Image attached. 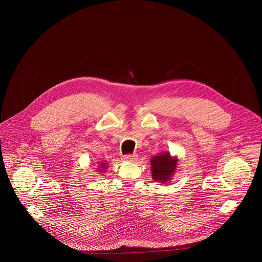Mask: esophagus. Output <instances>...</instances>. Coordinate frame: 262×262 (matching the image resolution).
Instances as JSON below:
<instances>
[{
    "instance_id": "1",
    "label": "esophagus",
    "mask_w": 262,
    "mask_h": 262,
    "mask_svg": "<svg viewBox=\"0 0 262 262\" xmlns=\"http://www.w3.org/2000/svg\"><path fill=\"white\" fill-rule=\"evenodd\" d=\"M137 157H138L137 154H128V155H125V156H124V159L127 160V161L134 162V161L137 160Z\"/></svg>"
}]
</instances>
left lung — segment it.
Here are the masks:
<instances>
[{"mask_svg": "<svg viewBox=\"0 0 262 262\" xmlns=\"http://www.w3.org/2000/svg\"><path fill=\"white\" fill-rule=\"evenodd\" d=\"M152 179L157 183H166L171 180L177 165L178 158L172 157L169 152H163L156 156H153L150 161Z\"/></svg>", "mask_w": 262, "mask_h": 262, "instance_id": "1", "label": "left lung"}]
</instances>
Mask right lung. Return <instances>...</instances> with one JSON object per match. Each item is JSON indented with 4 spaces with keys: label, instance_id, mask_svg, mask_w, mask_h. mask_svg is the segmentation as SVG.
<instances>
[{
    "label": "right lung",
    "instance_id": "add662e5",
    "mask_svg": "<svg viewBox=\"0 0 262 262\" xmlns=\"http://www.w3.org/2000/svg\"><path fill=\"white\" fill-rule=\"evenodd\" d=\"M108 167H107V163L106 162H101V164H100V170H105V169H107Z\"/></svg>",
    "mask_w": 262,
    "mask_h": 262
}]
</instances>
